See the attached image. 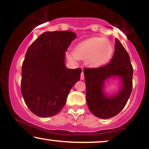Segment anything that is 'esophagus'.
Instances as JSON below:
<instances>
[{"instance_id": "34e87169", "label": "esophagus", "mask_w": 149, "mask_h": 149, "mask_svg": "<svg viewBox=\"0 0 149 149\" xmlns=\"http://www.w3.org/2000/svg\"><path fill=\"white\" fill-rule=\"evenodd\" d=\"M85 78V76H84V72L83 71H82L81 73V75H80V79L81 80H83Z\"/></svg>"}]
</instances>
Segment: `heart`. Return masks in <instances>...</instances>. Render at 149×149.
<instances>
[{"label":"heart","instance_id":"b5f03b06","mask_svg":"<svg viewBox=\"0 0 149 149\" xmlns=\"http://www.w3.org/2000/svg\"><path fill=\"white\" fill-rule=\"evenodd\" d=\"M113 53V46L104 38L95 37L80 42L73 51V57L78 59H85L90 67H100L110 60Z\"/></svg>","mask_w":149,"mask_h":149}]
</instances>
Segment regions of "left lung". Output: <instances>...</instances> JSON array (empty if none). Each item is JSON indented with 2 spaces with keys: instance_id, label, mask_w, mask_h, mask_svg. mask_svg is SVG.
Instances as JSON below:
<instances>
[{
  "instance_id": "1",
  "label": "left lung",
  "mask_w": 149,
  "mask_h": 149,
  "mask_svg": "<svg viewBox=\"0 0 149 149\" xmlns=\"http://www.w3.org/2000/svg\"><path fill=\"white\" fill-rule=\"evenodd\" d=\"M86 101L93 115L107 119L118 114L127 104L132 90L133 68L129 54L118 39L116 38L115 51L111 60L97 68H85ZM119 76L123 86L117 95L106 97L104 81L112 76Z\"/></svg>"
}]
</instances>
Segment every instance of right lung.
<instances>
[{
  "instance_id": "1",
  "label": "right lung",
  "mask_w": 149,
  "mask_h": 149,
  "mask_svg": "<svg viewBox=\"0 0 149 149\" xmlns=\"http://www.w3.org/2000/svg\"><path fill=\"white\" fill-rule=\"evenodd\" d=\"M76 34L70 31L45 32L26 53L22 67L21 92L25 104L39 117H50L64 107L82 69H69L65 52Z\"/></svg>"
}]
</instances>
